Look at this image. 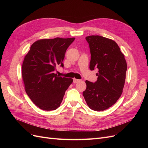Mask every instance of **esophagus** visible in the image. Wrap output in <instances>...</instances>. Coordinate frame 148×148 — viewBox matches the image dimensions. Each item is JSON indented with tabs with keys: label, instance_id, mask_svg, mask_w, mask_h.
Wrapping results in <instances>:
<instances>
[{
	"label": "esophagus",
	"instance_id": "34e87169",
	"mask_svg": "<svg viewBox=\"0 0 148 148\" xmlns=\"http://www.w3.org/2000/svg\"><path fill=\"white\" fill-rule=\"evenodd\" d=\"M79 81V79H75V78L73 79V83H78Z\"/></svg>",
	"mask_w": 148,
	"mask_h": 148
}]
</instances>
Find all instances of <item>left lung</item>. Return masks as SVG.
Returning a JSON list of instances; mask_svg holds the SVG:
<instances>
[{"instance_id": "left-lung-1", "label": "left lung", "mask_w": 148, "mask_h": 148, "mask_svg": "<svg viewBox=\"0 0 148 148\" xmlns=\"http://www.w3.org/2000/svg\"><path fill=\"white\" fill-rule=\"evenodd\" d=\"M91 52L89 69H98L97 80H86V90L83 95L91 109L104 110L113 106L123 92L127 62L123 53L113 40L101 36L86 37Z\"/></svg>"}]
</instances>
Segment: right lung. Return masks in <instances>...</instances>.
<instances>
[{
	"instance_id": "right-lung-1",
	"label": "right lung",
	"mask_w": 148,
	"mask_h": 148,
	"mask_svg": "<svg viewBox=\"0 0 148 148\" xmlns=\"http://www.w3.org/2000/svg\"><path fill=\"white\" fill-rule=\"evenodd\" d=\"M75 38L42 39L34 42L24 58L22 78L25 91L34 104L44 110L60 107L65 91L73 79L53 73L57 65L63 67L67 48Z\"/></svg>"
}]
</instances>
